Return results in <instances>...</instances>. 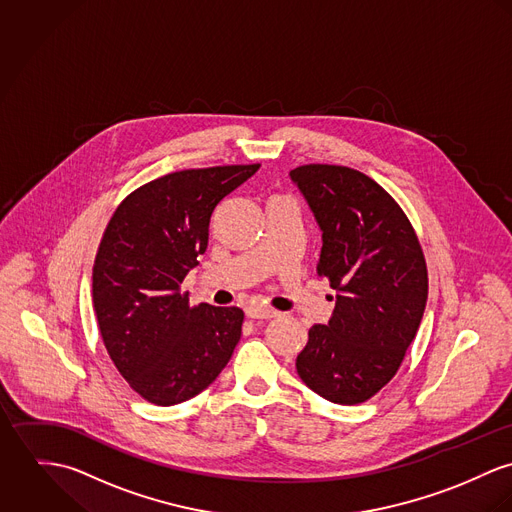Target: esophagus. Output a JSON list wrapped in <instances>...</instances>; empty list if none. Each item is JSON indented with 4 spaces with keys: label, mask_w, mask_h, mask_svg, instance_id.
I'll use <instances>...</instances> for the list:
<instances>
[{
    "label": "esophagus",
    "mask_w": 512,
    "mask_h": 512,
    "mask_svg": "<svg viewBox=\"0 0 512 512\" xmlns=\"http://www.w3.org/2000/svg\"><path fill=\"white\" fill-rule=\"evenodd\" d=\"M277 316H279V312H275L271 308H259V306L247 308V318H253V320H271Z\"/></svg>",
    "instance_id": "34e87169"
}]
</instances>
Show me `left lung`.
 <instances>
[{
    "instance_id": "8db88e82",
    "label": "left lung",
    "mask_w": 512,
    "mask_h": 512,
    "mask_svg": "<svg viewBox=\"0 0 512 512\" xmlns=\"http://www.w3.org/2000/svg\"><path fill=\"white\" fill-rule=\"evenodd\" d=\"M322 231L318 275L336 290L328 324L308 330L300 379L336 404H359L398 371L428 298L418 237L397 202L367 174L336 165L290 171Z\"/></svg>"
}]
</instances>
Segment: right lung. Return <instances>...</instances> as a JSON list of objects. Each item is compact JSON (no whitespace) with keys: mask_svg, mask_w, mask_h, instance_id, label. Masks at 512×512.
<instances>
[{"mask_svg":"<svg viewBox=\"0 0 512 512\" xmlns=\"http://www.w3.org/2000/svg\"><path fill=\"white\" fill-rule=\"evenodd\" d=\"M261 165L190 169L131 192L104 231L92 296L104 345L141 397L172 406L208 389L241 338L243 310L190 306L184 277L216 206Z\"/></svg>","mask_w":512,"mask_h":512,"instance_id":"add662e5","label":"right lung"}]
</instances>
